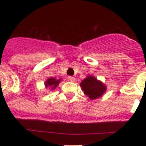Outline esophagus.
<instances>
[{
  "label": "esophagus",
  "mask_w": 146,
  "mask_h": 146,
  "mask_svg": "<svg viewBox=\"0 0 146 146\" xmlns=\"http://www.w3.org/2000/svg\"><path fill=\"white\" fill-rule=\"evenodd\" d=\"M68 80H69V81H71V82H74V80H75V78H74V77L69 76V77H68Z\"/></svg>",
  "instance_id": "34e87169"
}]
</instances>
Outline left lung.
<instances>
[{"label":"left lung","mask_w":146,"mask_h":146,"mask_svg":"<svg viewBox=\"0 0 146 146\" xmlns=\"http://www.w3.org/2000/svg\"><path fill=\"white\" fill-rule=\"evenodd\" d=\"M84 94L91 99H95L102 96L106 91V87L102 82L97 80L95 77L88 76L80 83Z\"/></svg>","instance_id":"8db88e82"}]
</instances>
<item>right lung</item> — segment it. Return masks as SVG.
Returning <instances> with one entry per match:
<instances>
[{"label":"right lung","instance_id":"1","mask_svg":"<svg viewBox=\"0 0 146 146\" xmlns=\"http://www.w3.org/2000/svg\"><path fill=\"white\" fill-rule=\"evenodd\" d=\"M60 80H55V78H50V79L47 80V81H46V82H45V86H46V87H48V86H50V87H52V88H56L58 86V85L60 83Z\"/></svg>","mask_w":146,"mask_h":146}]
</instances>
